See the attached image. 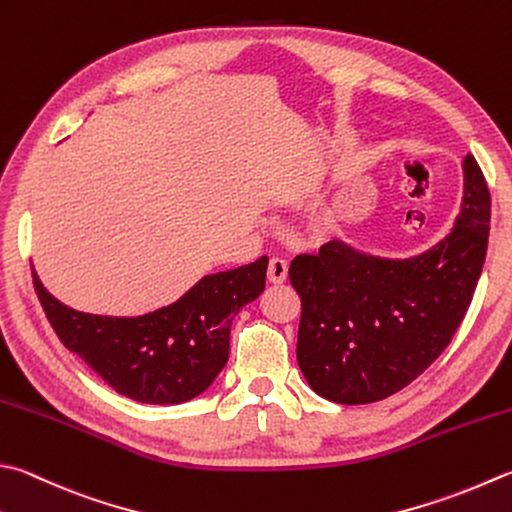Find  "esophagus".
Listing matches in <instances>:
<instances>
[{
    "mask_svg": "<svg viewBox=\"0 0 512 512\" xmlns=\"http://www.w3.org/2000/svg\"><path fill=\"white\" fill-rule=\"evenodd\" d=\"M266 277H268L270 284H284L286 277H288V264L284 262V259L273 257V259H270V262H268Z\"/></svg>",
    "mask_w": 512,
    "mask_h": 512,
    "instance_id": "34e87169",
    "label": "esophagus"
}]
</instances>
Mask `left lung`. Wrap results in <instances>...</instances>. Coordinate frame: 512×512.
Here are the masks:
<instances>
[{
    "instance_id": "8db88e82",
    "label": "left lung",
    "mask_w": 512,
    "mask_h": 512,
    "mask_svg": "<svg viewBox=\"0 0 512 512\" xmlns=\"http://www.w3.org/2000/svg\"><path fill=\"white\" fill-rule=\"evenodd\" d=\"M490 193L473 155L453 233L413 259H377L342 242L297 255L290 284L302 299L297 362L317 395L370 404L395 395L444 353L482 275Z\"/></svg>"
}]
</instances>
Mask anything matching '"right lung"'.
Masks as SVG:
<instances>
[{"label": "right lung", "mask_w": 512, "mask_h": 512, "mask_svg": "<svg viewBox=\"0 0 512 512\" xmlns=\"http://www.w3.org/2000/svg\"><path fill=\"white\" fill-rule=\"evenodd\" d=\"M268 257L206 275L175 304L142 317L79 313L33 284L50 326L68 350L115 388L142 404H182L213 384L228 362L237 310L262 295Z\"/></svg>", "instance_id": "right-lung-1"}]
</instances>
